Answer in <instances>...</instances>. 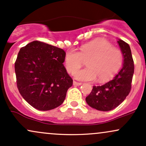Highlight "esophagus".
<instances>
[{
    "label": "esophagus",
    "instance_id": "1",
    "mask_svg": "<svg viewBox=\"0 0 146 146\" xmlns=\"http://www.w3.org/2000/svg\"><path fill=\"white\" fill-rule=\"evenodd\" d=\"M73 84H74V85H75V86H79V85H82L81 83H78V82L75 81V80H74Z\"/></svg>",
    "mask_w": 146,
    "mask_h": 146
}]
</instances>
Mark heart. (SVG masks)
I'll return each instance as SVG.
<instances>
[{
	"label": "heart",
	"instance_id": "b5f03b06",
	"mask_svg": "<svg viewBox=\"0 0 146 146\" xmlns=\"http://www.w3.org/2000/svg\"><path fill=\"white\" fill-rule=\"evenodd\" d=\"M87 61V68L74 73L76 79L103 83L111 79L122 64L123 54L108 41L98 39L84 44L80 51L70 50L65 56L67 71L73 73Z\"/></svg>",
	"mask_w": 146,
	"mask_h": 146
}]
</instances>
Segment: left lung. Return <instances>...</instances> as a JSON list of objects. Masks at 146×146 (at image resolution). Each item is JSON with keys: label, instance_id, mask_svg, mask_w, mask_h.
<instances>
[{"label": "left lung", "instance_id": "left-lung-1", "mask_svg": "<svg viewBox=\"0 0 146 146\" xmlns=\"http://www.w3.org/2000/svg\"><path fill=\"white\" fill-rule=\"evenodd\" d=\"M117 42L124 56L122 68L107 83L100 86H94L92 92L85 98L87 103L97 110H112L118 107L131 92L134 74V61L131 48L121 39H119Z\"/></svg>", "mask_w": 146, "mask_h": 146}]
</instances>
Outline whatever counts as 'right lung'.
<instances>
[{
	"mask_svg": "<svg viewBox=\"0 0 146 146\" xmlns=\"http://www.w3.org/2000/svg\"><path fill=\"white\" fill-rule=\"evenodd\" d=\"M66 52L46 43L33 41L20 48L15 62L18 91L37 110L61 105L73 80L63 66Z\"/></svg>",
	"mask_w": 146,
	"mask_h": 146,
	"instance_id": "right-lung-1",
	"label": "right lung"
}]
</instances>
